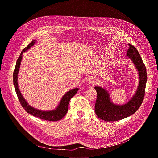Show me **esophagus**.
<instances>
[{
  "label": "esophagus",
  "mask_w": 158,
  "mask_h": 158,
  "mask_svg": "<svg viewBox=\"0 0 158 158\" xmlns=\"http://www.w3.org/2000/svg\"><path fill=\"white\" fill-rule=\"evenodd\" d=\"M89 82L90 84H91V85H94V84L97 82V80L94 79V78H93V77H91V78H89Z\"/></svg>",
  "instance_id": "obj_1"
}]
</instances>
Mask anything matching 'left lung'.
Masks as SVG:
<instances>
[{"instance_id": "obj_1", "label": "left lung", "mask_w": 158, "mask_h": 158, "mask_svg": "<svg viewBox=\"0 0 158 158\" xmlns=\"http://www.w3.org/2000/svg\"><path fill=\"white\" fill-rule=\"evenodd\" d=\"M128 46L127 56L131 59L139 71L140 78L139 88L128 103L123 106H116L110 102L107 91L100 87H94L97 92L94 111L98 118L106 121H119L133 114L139 109L144 98L148 79L146 68L138 50L130 44H128Z\"/></svg>"}]
</instances>
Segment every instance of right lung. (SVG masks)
Returning <instances> with one entry per match:
<instances>
[{
    "instance_id": "add662e5",
    "label": "right lung",
    "mask_w": 158,
    "mask_h": 158,
    "mask_svg": "<svg viewBox=\"0 0 158 158\" xmlns=\"http://www.w3.org/2000/svg\"><path fill=\"white\" fill-rule=\"evenodd\" d=\"M35 43V40H33L31 43H30L26 48H25L23 51H22L20 54V56L17 60L15 68V70L13 72V84L15 86V91L16 93V94L18 96V98L20 102V104L22 105V107L26 110V112L28 114H30L31 115H34L35 117H37L38 118H40L43 120L49 121H56L61 119L65 115L68 111V106L70 100V99L75 95L77 93V91L79 90L78 88L73 89L69 91H68L65 95L62 97L61 102L59 104L58 107L54 110L52 111H41L39 110H37L33 107L30 106L27 103L24 98L22 97V94H21L19 89H18V73L19 71V69L20 67L21 61L22 59V54L23 52H25L27 49H30V47L32 46L34 43Z\"/></svg>"
}]
</instances>
